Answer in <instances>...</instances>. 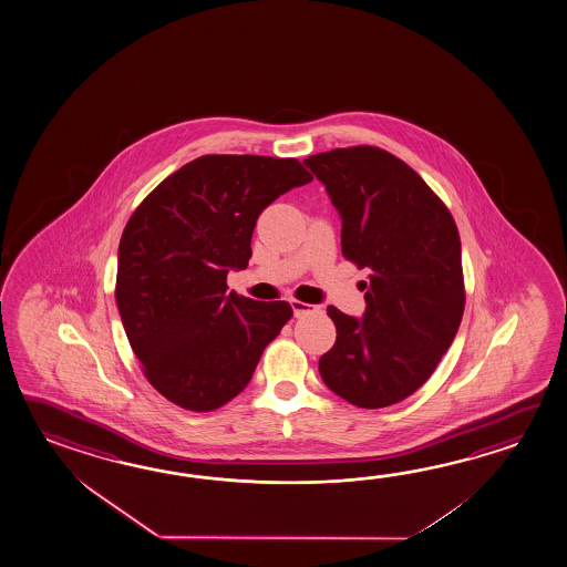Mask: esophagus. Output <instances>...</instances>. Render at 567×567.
Instances as JSON below:
<instances>
[{
  "instance_id": "obj_1",
  "label": "esophagus",
  "mask_w": 567,
  "mask_h": 567,
  "mask_svg": "<svg viewBox=\"0 0 567 567\" xmlns=\"http://www.w3.org/2000/svg\"><path fill=\"white\" fill-rule=\"evenodd\" d=\"M290 307H292L295 317H302V315H309V312L317 311V307H312L309 302L297 301V299H292V301H290Z\"/></svg>"
}]
</instances>
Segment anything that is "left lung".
<instances>
[{
	"label": "left lung",
	"mask_w": 567,
	"mask_h": 567,
	"mask_svg": "<svg viewBox=\"0 0 567 567\" xmlns=\"http://www.w3.org/2000/svg\"><path fill=\"white\" fill-rule=\"evenodd\" d=\"M302 163L339 212L341 252L370 268L361 319L327 307L337 339L319 373L349 404H398L432 375L461 327L456 224L426 182L388 151L359 145Z\"/></svg>",
	"instance_id": "8db88e82"
}]
</instances>
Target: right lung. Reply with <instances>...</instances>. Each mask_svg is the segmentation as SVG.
<instances>
[{
  "label": "right lung",
  "instance_id": "obj_1",
  "mask_svg": "<svg viewBox=\"0 0 567 567\" xmlns=\"http://www.w3.org/2000/svg\"><path fill=\"white\" fill-rule=\"evenodd\" d=\"M309 182L297 159L204 155L163 179L128 218L116 307L147 380L169 402L209 412L252 380L292 309L226 292V277L248 266L262 209Z\"/></svg>",
  "mask_w": 567,
  "mask_h": 567
}]
</instances>
